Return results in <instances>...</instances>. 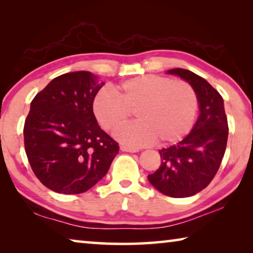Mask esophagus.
<instances>
[{
  "label": "esophagus",
  "mask_w": 253,
  "mask_h": 253,
  "mask_svg": "<svg viewBox=\"0 0 253 253\" xmlns=\"http://www.w3.org/2000/svg\"><path fill=\"white\" fill-rule=\"evenodd\" d=\"M121 149L123 152H129V153H136L138 152V148H135V147H129V146H125V145H122Z\"/></svg>",
  "instance_id": "34e87169"
}]
</instances>
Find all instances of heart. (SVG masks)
Segmentation results:
<instances>
[{
	"label": "heart",
	"instance_id": "heart-1",
	"mask_svg": "<svg viewBox=\"0 0 253 253\" xmlns=\"http://www.w3.org/2000/svg\"><path fill=\"white\" fill-rule=\"evenodd\" d=\"M196 110L198 97L190 84L156 75L128 79L114 90L102 88L93 100L97 121L108 131L126 124L135 111L138 122L115 134L132 147L177 142L191 130Z\"/></svg>",
	"mask_w": 253,
	"mask_h": 253
}]
</instances>
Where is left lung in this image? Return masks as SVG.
Here are the masks:
<instances>
[{
    "instance_id": "obj_1",
    "label": "left lung",
    "mask_w": 253,
    "mask_h": 253,
    "mask_svg": "<svg viewBox=\"0 0 253 253\" xmlns=\"http://www.w3.org/2000/svg\"><path fill=\"white\" fill-rule=\"evenodd\" d=\"M168 74L181 77L193 87L200 116L185 138L160 149L161 166L148 175V181L170 198H188L207 187L219 170L228 142V119L223 98L204 78L182 68Z\"/></svg>"
}]
</instances>
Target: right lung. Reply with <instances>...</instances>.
I'll list each match as a JSON object with an SVG mask.
<instances>
[{"mask_svg": "<svg viewBox=\"0 0 253 253\" xmlns=\"http://www.w3.org/2000/svg\"><path fill=\"white\" fill-rule=\"evenodd\" d=\"M102 85L91 72H69L54 78L31 102L23 129L25 153L39 181L57 193L88 191L118 154V143L93 114Z\"/></svg>", "mask_w": 253, "mask_h": 253, "instance_id": "1", "label": "right lung"}]
</instances>
